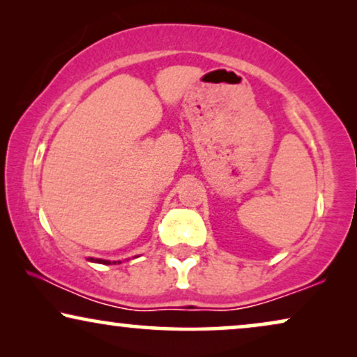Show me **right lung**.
<instances>
[{
  "mask_svg": "<svg viewBox=\"0 0 357 357\" xmlns=\"http://www.w3.org/2000/svg\"><path fill=\"white\" fill-rule=\"evenodd\" d=\"M91 261H96V263H102V265H110L109 260H100V258H89ZM115 263V261H114Z\"/></svg>",
  "mask_w": 357,
  "mask_h": 357,
  "instance_id": "1",
  "label": "right lung"
}]
</instances>
